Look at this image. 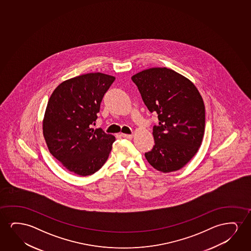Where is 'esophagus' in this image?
<instances>
[{
	"label": "esophagus",
	"mask_w": 251,
	"mask_h": 251,
	"mask_svg": "<svg viewBox=\"0 0 251 251\" xmlns=\"http://www.w3.org/2000/svg\"><path fill=\"white\" fill-rule=\"evenodd\" d=\"M121 136L124 138H127V139H131V138L133 137V134H121Z\"/></svg>",
	"instance_id": "esophagus-1"
}]
</instances>
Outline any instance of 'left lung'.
<instances>
[{"label":"left lung","instance_id":"left-lung-1","mask_svg":"<svg viewBox=\"0 0 251 251\" xmlns=\"http://www.w3.org/2000/svg\"><path fill=\"white\" fill-rule=\"evenodd\" d=\"M149 111L158 114L154 147L145 153L159 172H175L195 156L205 130V105L189 79L167 68L146 69L132 76Z\"/></svg>","mask_w":251,"mask_h":251}]
</instances>
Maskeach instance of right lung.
<instances>
[{
	"label": "right lung",
	"mask_w": 251,
	"mask_h": 251,
	"mask_svg": "<svg viewBox=\"0 0 251 251\" xmlns=\"http://www.w3.org/2000/svg\"><path fill=\"white\" fill-rule=\"evenodd\" d=\"M115 79L102 73L77 76L61 83L49 100L44 137L50 152L69 172L92 175L109 157L115 136L92 127Z\"/></svg>",
	"instance_id": "add662e5"
}]
</instances>
